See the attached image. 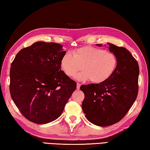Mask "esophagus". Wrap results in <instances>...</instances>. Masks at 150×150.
Wrapping results in <instances>:
<instances>
[{
    "label": "esophagus",
    "instance_id": "obj_1",
    "mask_svg": "<svg viewBox=\"0 0 150 150\" xmlns=\"http://www.w3.org/2000/svg\"><path fill=\"white\" fill-rule=\"evenodd\" d=\"M80 87H81V84H80V83H77V89H79Z\"/></svg>",
    "mask_w": 150,
    "mask_h": 150
}]
</instances>
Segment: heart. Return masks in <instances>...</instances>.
I'll return each instance as SVG.
<instances>
[{"label":"heart","mask_w":150,"mask_h":150,"mask_svg":"<svg viewBox=\"0 0 150 150\" xmlns=\"http://www.w3.org/2000/svg\"><path fill=\"white\" fill-rule=\"evenodd\" d=\"M118 64L116 55L101 48L83 46L73 52H66L61 59L60 65L65 74L73 77L82 68L83 70L76 76L80 81L90 80L99 84L110 79Z\"/></svg>","instance_id":"b5f03b06"}]
</instances>
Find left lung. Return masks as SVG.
I'll list each match as a JSON object with an SVG mask.
<instances>
[{"label": "left lung", "mask_w": 150, "mask_h": 150, "mask_svg": "<svg viewBox=\"0 0 150 150\" xmlns=\"http://www.w3.org/2000/svg\"><path fill=\"white\" fill-rule=\"evenodd\" d=\"M118 64L113 75L99 84L81 85L85 94L82 103L85 117L98 126H108L120 121L126 115L138 93L139 65L129 51L108 44ZM101 46V44H97Z\"/></svg>", "instance_id": "1"}]
</instances>
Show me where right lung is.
<instances>
[{
    "label": "right lung",
    "instance_id": "1",
    "mask_svg": "<svg viewBox=\"0 0 150 150\" xmlns=\"http://www.w3.org/2000/svg\"><path fill=\"white\" fill-rule=\"evenodd\" d=\"M54 42H37L16 54L10 71V93L25 118L42 124L62 115L77 88L61 70L65 51Z\"/></svg>",
    "mask_w": 150,
    "mask_h": 150
}]
</instances>
